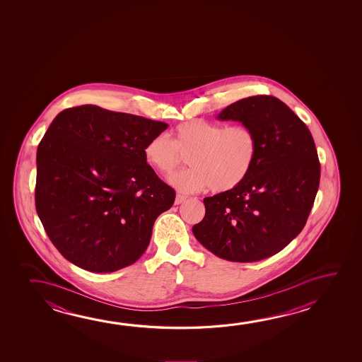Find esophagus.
Segmentation results:
<instances>
[{
  "instance_id": "34e87169",
  "label": "esophagus",
  "mask_w": 362,
  "mask_h": 362,
  "mask_svg": "<svg viewBox=\"0 0 362 362\" xmlns=\"http://www.w3.org/2000/svg\"><path fill=\"white\" fill-rule=\"evenodd\" d=\"M185 199H187V197L183 196V194H177V197H175V204H180V203H183Z\"/></svg>"
}]
</instances>
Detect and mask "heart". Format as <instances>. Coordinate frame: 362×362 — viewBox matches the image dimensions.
I'll use <instances>...</instances> for the list:
<instances>
[{
	"instance_id": "heart-1",
	"label": "heart",
	"mask_w": 362,
	"mask_h": 362,
	"mask_svg": "<svg viewBox=\"0 0 362 362\" xmlns=\"http://www.w3.org/2000/svg\"><path fill=\"white\" fill-rule=\"evenodd\" d=\"M188 155L192 168L169 178L174 188L196 193L211 188L223 193L238 188L249 177L257 156V137L246 124L226 126L207 119H189L173 131V139L158 134L144 148L150 168L172 174Z\"/></svg>"
}]
</instances>
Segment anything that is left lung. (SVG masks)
<instances>
[{
    "label": "left lung",
    "mask_w": 362,
    "mask_h": 362,
    "mask_svg": "<svg viewBox=\"0 0 362 362\" xmlns=\"http://www.w3.org/2000/svg\"><path fill=\"white\" fill-rule=\"evenodd\" d=\"M217 119L240 121L257 137V156L238 188L204 198L192 231L214 255L254 262L278 254L300 233L318 192L320 164L302 119L273 95L232 103Z\"/></svg>",
    "instance_id": "obj_1"
}]
</instances>
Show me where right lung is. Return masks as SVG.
<instances>
[{"label": "right lung", "mask_w": 362, "mask_h": 362, "mask_svg": "<svg viewBox=\"0 0 362 362\" xmlns=\"http://www.w3.org/2000/svg\"><path fill=\"white\" fill-rule=\"evenodd\" d=\"M168 129L160 121L93 105L66 108L36 153V212L71 264L112 273L148 249L175 190L146 164L144 148Z\"/></svg>", "instance_id": "1"}]
</instances>
